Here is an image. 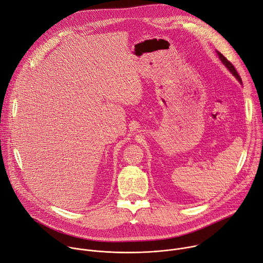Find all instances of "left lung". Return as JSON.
Instances as JSON below:
<instances>
[{
    "label": "left lung",
    "mask_w": 263,
    "mask_h": 263,
    "mask_svg": "<svg viewBox=\"0 0 263 263\" xmlns=\"http://www.w3.org/2000/svg\"><path fill=\"white\" fill-rule=\"evenodd\" d=\"M217 54H218V57L220 58V60H221V62L224 64V65H226L228 68H229V70L234 74V76L237 78V80L241 83V78L239 77V74H238V72H237V70L235 69V67H234V65L226 58V57H224L221 53H219V52H217Z\"/></svg>",
    "instance_id": "8db88e82"
}]
</instances>
